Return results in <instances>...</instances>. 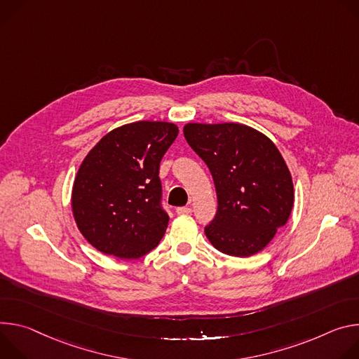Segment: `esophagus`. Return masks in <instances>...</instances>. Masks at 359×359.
I'll list each match as a JSON object with an SVG mask.
<instances>
[{"label":"esophagus","instance_id":"34e87169","mask_svg":"<svg viewBox=\"0 0 359 359\" xmlns=\"http://www.w3.org/2000/svg\"><path fill=\"white\" fill-rule=\"evenodd\" d=\"M191 212H192L191 207H178V208H177V214H180V215H184V214H191Z\"/></svg>","mask_w":359,"mask_h":359}]
</instances>
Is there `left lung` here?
Wrapping results in <instances>:
<instances>
[{"label": "left lung", "instance_id": "1", "mask_svg": "<svg viewBox=\"0 0 359 359\" xmlns=\"http://www.w3.org/2000/svg\"><path fill=\"white\" fill-rule=\"evenodd\" d=\"M184 137L215 184L218 210L205 226L210 243L240 258L262 251L294 207V184L281 152L244 124L189 123Z\"/></svg>", "mask_w": 359, "mask_h": 359}]
</instances>
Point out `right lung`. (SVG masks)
Wrapping results in <instances>:
<instances>
[{"instance_id":"obj_1","label":"right lung","mask_w":359,"mask_h":359,"mask_svg":"<svg viewBox=\"0 0 359 359\" xmlns=\"http://www.w3.org/2000/svg\"><path fill=\"white\" fill-rule=\"evenodd\" d=\"M178 127L137 121L109 131L76 172L71 207L76 226L100 252L137 259L154 250L170 217L161 207L159 163Z\"/></svg>"}]
</instances>
